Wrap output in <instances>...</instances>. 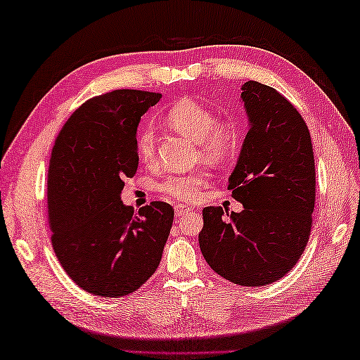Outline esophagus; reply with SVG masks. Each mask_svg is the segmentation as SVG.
I'll return each instance as SVG.
<instances>
[{
	"instance_id": "esophagus-1",
	"label": "esophagus",
	"mask_w": 360,
	"mask_h": 360,
	"mask_svg": "<svg viewBox=\"0 0 360 360\" xmlns=\"http://www.w3.org/2000/svg\"><path fill=\"white\" fill-rule=\"evenodd\" d=\"M188 212H190V209L184 207V205H176V207H174L176 217H184V215H187Z\"/></svg>"
}]
</instances>
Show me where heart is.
<instances>
[{"label": "heart", "mask_w": 360, "mask_h": 360, "mask_svg": "<svg viewBox=\"0 0 360 360\" xmlns=\"http://www.w3.org/2000/svg\"><path fill=\"white\" fill-rule=\"evenodd\" d=\"M167 120L179 133L198 142L201 156L212 162H224L238 145V128L232 120H218L215 112L192 98L174 102L167 112ZM137 156L143 164H151L156 158V133L151 127H143L136 137ZM207 181L204 172L176 174L160 184V190L176 200L195 201Z\"/></svg>", "instance_id": "heart-1"}]
</instances>
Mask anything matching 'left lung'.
Listing matches in <instances>:
<instances>
[{"instance_id":"8db88e82","label":"left lung","mask_w":360,"mask_h":360,"mask_svg":"<svg viewBox=\"0 0 360 360\" xmlns=\"http://www.w3.org/2000/svg\"><path fill=\"white\" fill-rule=\"evenodd\" d=\"M249 131L227 188L240 213L205 207L200 248L221 277L264 286L292 269L309 240L316 204L311 134L277 89L249 80L241 86Z\"/></svg>"}]
</instances>
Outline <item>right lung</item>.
Segmentation results:
<instances>
[{
	"label": "right lung",
	"mask_w": 360,
	"mask_h": 360,
	"mask_svg": "<svg viewBox=\"0 0 360 360\" xmlns=\"http://www.w3.org/2000/svg\"><path fill=\"white\" fill-rule=\"evenodd\" d=\"M162 94L116 89L96 96L60 129L48 168L52 248L70 278L86 292L124 297L160 263L173 224L170 204L134 209L120 201L137 172L141 117Z\"/></svg>",
	"instance_id": "1"
}]
</instances>
